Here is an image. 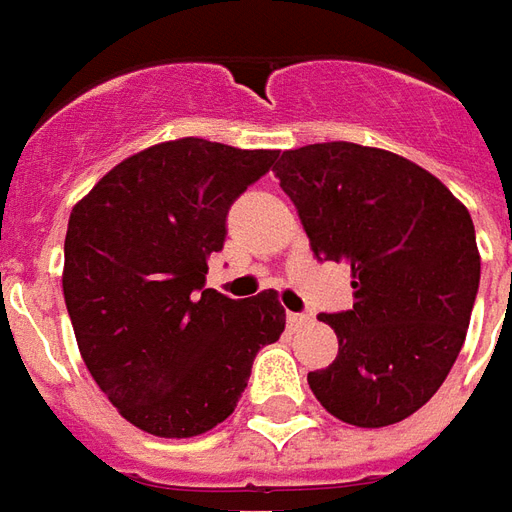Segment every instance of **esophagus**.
I'll return each mask as SVG.
<instances>
[{
    "label": "esophagus",
    "instance_id": "esophagus-1",
    "mask_svg": "<svg viewBox=\"0 0 512 512\" xmlns=\"http://www.w3.org/2000/svg\"><path fill=\"white\" fill-rule=\"evenodd\" d=\"M306 322H311V317H308V314H295V311H289V314H286V325H289L292 331H295V328H300V325H306Z\"/></svg>",
    "mask_w": 512,
    "mask_h": 512
}]
</instances>
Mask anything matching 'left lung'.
<instances>
[{
  "instance_id": "1",
  "label": "left lung",
  "mask_w": 512,
  "mask_h": 512,
  "mask_svg": "<svg viewBox=\"0 0 512 512\" xmlns=\"http://www.w3.org/2000/svg\"><path fill=\"white\" fill-rule=\"evenodd\" d=\"M273 173L314 256L353 273V308L320 314L339 353L308 372L314 397L355 427L408 419L466 339L480 286L469 209L411 159L344 140L284 151Z\"/></svg>"
}]
</instances>
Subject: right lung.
<instances>
[{
	"label": "right lung",
	"instance_id": "obj_1",
	"mask_svg": "<svg viewBox=\"0 0 512 512\" xmlns=\"http://www.w3.org/2000/svg\"><path fill=\"white\" fill-rule=\"evenodd\" d=\"M278 151L181 137L118 162L71 209L63 295L76 344L126 422L192 438L237 408L253 358L284 333L278 292L204 289L239 192Z\"/></svg>",
	"mask_w": 512,
	"mask_h": 512
}]
</instances>
